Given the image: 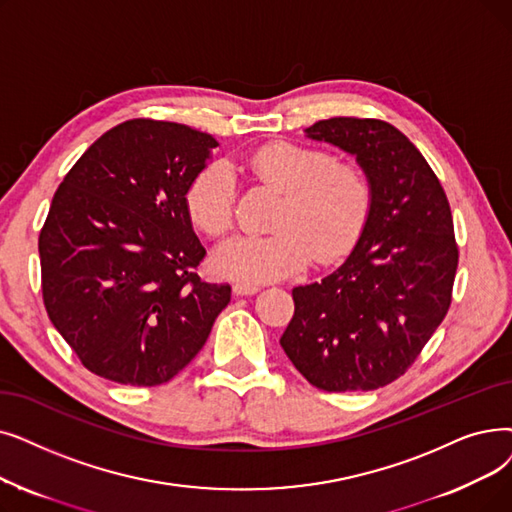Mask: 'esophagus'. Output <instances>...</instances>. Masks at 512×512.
Segmentation results:
<instances>
[{"instance_id": "esophagus-1", "label": "esophagus", "mask_w": 512, "mask_h": 512, "mask_svg": "<svg viewBox=\"0 0 512 512\" xmlns=\"http://www.w3.org/2000/svg\"><path fill=\"white\" fill-rule=\"evenodd\" d=\"M234 295H255V293H259V286L257 284H247V282H236L234 286Z\"/></svg>"}]
</instances>
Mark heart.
<instances>
[{"label": "heart", "instance_id": "b5f03b06", "mask_svg": "<svg viewBox=\"0 0 512 512\" xmlns=\"http://www.w3.org/2000/svg\"><path fill=\"white\" fill-rule=\"evenodd\" d=\"M261 184L282 192L272 234H238L215 249L221 276L272 282L305 265L332 263L358 240L370 209V184L360 167L335 163L328 152L291 142H274L244 161ZM236 182L224 163L198 173L186 192V209L196 228L221 236L234 217Z\"/></svg>", "mask_w": 512, "mask_h": 512}]
</instances>
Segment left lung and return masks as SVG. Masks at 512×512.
<instances>
[{
    "instance_id": "8db88e82",
    "label": "left lung",
    "mask_w": 512,
    "mask_h": 512,
    "mask_svg": "<svg viewBox=\"0 0 512 512\" xmlns=\"http://www.w3.org/2000/svg\"><path fill=\"white\" fill-rule=\"evenodd\" d=\"M305 136L355 157L370 209L339 268L293 288L280 345L314 387L372 391L408 370L448 314L458 268L450 203L418 148L385 121L335 117Z\"/></svg>"
}]
</instances>
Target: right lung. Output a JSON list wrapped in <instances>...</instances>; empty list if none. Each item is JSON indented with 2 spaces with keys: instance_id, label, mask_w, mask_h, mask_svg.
Instances as JSON below:
<instances>
[{
  "instance_id": "1",
  "label": "right lung",
  "mask_w": 512,
  "mask_h": 512,
  "mask_svg": "<svg viewBox=\"0 0 512 512\" xmlns=\"http://www.w3.org/2000/svg\"><path fill=\"white\" fill-rule=\"evenodd\" d=\"M217 140L188 125L131 119L66 173L39 234L48 316L81 364L154 387L203 349L230 284L198 278L205 247L186 192Z\"/></svg>"
}]
</instances>
